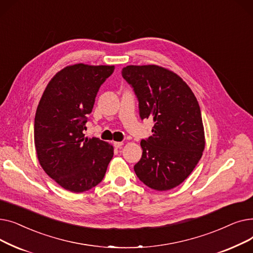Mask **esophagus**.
<instances>
[{
    "instance_id": "esophagus-1",
    "label": "esophagus",
    "mask_w": 253,
    "mask_h": 253,
    "mask_svg": "<svg viewBox=\"0 0 253 253\" xmlns=\"http://www.w3.org/2000/svg\"><path fill=\"white\" fill-rule=\"evenodd\" d=\"M114 147L116 148V149H120V148H121L122 147V145L124 144L122 141H114Z\"/></svg>"
}]
</instances>
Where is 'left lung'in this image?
<instances>
[{
  "label": "left lung",
  "instance_id": "obj_1",
  "mask_svg": "<svg viewBox=\"0 0 253 253\" xmlns=\"http://www.w3.org/2000/svg\"><path fill=\"white\" fill-rule=\"evenodd\" d=\"M122 76L134 90L141 120L154 121L153 135L140 142L135 173L153 190L173 189L192 173L205 148L197 98L179 76L162 66L128 65Z\"/></svg>",
  "mask_w": 253,
  "mask_h": 253
}]
</instances>
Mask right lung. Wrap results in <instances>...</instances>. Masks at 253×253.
I'll use <instances>...</instances> for the list:
<instances>
[{"mask_svg":"<svg viewBox=\"0 0 253 253\" xmlns=\"http://www.w3.org/2000/svg\"><path fill=\"white\" fill-rule=\"evenodd\" d=\"M114 70V65L66 66L51 79L39 102L34 138L40 165L70 192L94 188L114 156L113 145L83 133L97 92Z\"/></svg>","mask_w":253,"mask_h":253,"instance_id":"add662e5","label":"right lung"}]
</instances>
